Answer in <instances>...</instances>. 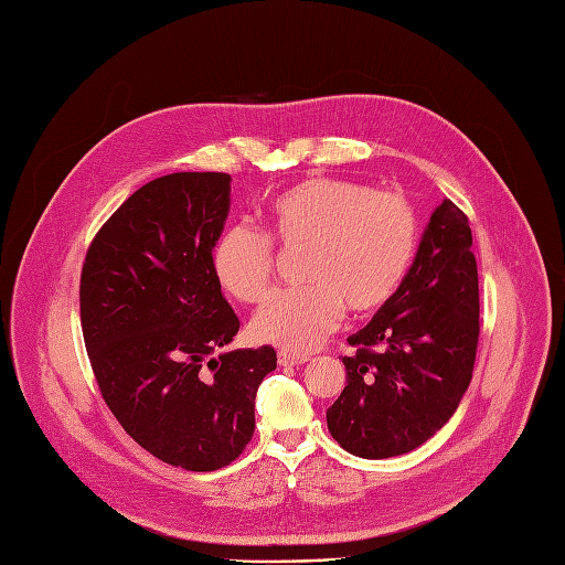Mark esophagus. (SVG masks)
<instances>
[{
    "label": "esophagus",
    "mask_w": 565,
    "mask_h": 565,
    "mask_svg": "<svg viewBox=\"0 0 565 565\" xmlns=\"http://www.w3.org/2000/svg\"><path fill=\"white\" fill-rule=\"evenodd\" d=\"M306 362H310V355H298V353H289V351L278 353V364L280 366H300Z\"/></svg>",
    "instance_id": "34e87169"
}]
</instances>
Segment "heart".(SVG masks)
Wrapping results in <instances>:
<instances>
[{
  "mask_svg": "<svg viewBox=\"0 0 565 565\" xmlns=\"http://www.w3.org/2000/svg\"><path fill=\"white\" fill-rule=\"evenodd\" d=\"M267 233L231 226L212 246V274L233 298L263 302L276 285V248L306 250L308 287L274 296L253 332L285 351H312L343 319L384 308L401 289L418 244L409 199L349 179L315 177L278 192Z\"/></svg>",
  "mask_w": 565,
  "mask_h": 565,
  "instance_id": "heart-1",
  "label": "heart"
}]
</instances>
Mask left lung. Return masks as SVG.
Here are the masks:
<instances>
[{
  "instance_id": "left-lung-1",
  "label": "left lung",
  "mask_w": 565,
  "mask_h": 565,
  "mask_svg": "<svg viewBox=\"0 0 565 565\" xmlns=\"http://www.w3.org/2000/svg\"><path fill=\"white\" fill-rule=\"evenodd\" d=\"M468 216L446 199L431 212L396 296L349 337L345 380L328 409L332 439L386 459L434 437L457 412L480 339V285Z\"/></svg>"
}]
</instances>
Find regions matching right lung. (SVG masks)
<instances>
[{"label":"right lung","mask_w":565,"mask_h":565,"mask_svg":"<svg viewBox=\"0 0 565 565\" xmlns=\"http://www.w3.org/2000/svg\"><path fill=\"white\" fill-rule=\"evenodd\" d=\"M231 173H167L99 228L81 269V328L102 398L128 437L177 468L235 461L255 429L271 345L222 353L239 319L212 274Z\"/></svg>","instance_id":"add662e5"}]
</instances>
